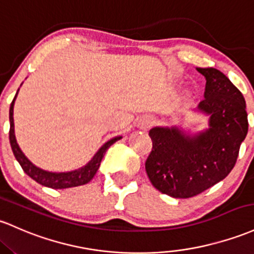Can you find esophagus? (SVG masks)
<instances>
[{
	"label": "esophagus",
	"mask_w": 254,
	"mask_h": 254,
	"mask_svg": "<svg viewBox=\"0 0 254 254\" xmlns=\"http://www.w3.org/2000/svg\"><path fill=\"white\" fill-rule=\"evenodd\" d=\"M153 125V119L148 116H144L140 118V121L137 123V127L142 130H147L148 127H150Z\"/></svg>",
	"instance_id": "1"
}]
</instances>
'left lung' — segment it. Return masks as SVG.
<instances>
[{
    "instance_id": "1",
    "label": "left lung",
    "mask_w": 254,
    "mask_h": 254,
    "mask_svg": "<svg viewBox=\"0 0 254 254\" xmlns=\"http://www.w3.org/2000/svg\"><path fill=\"white\" fill-rule=\"evenodd\" d=\"M196 69L206 78L204 99L197 110L210 116L208 129L194 136L176 127L149 130L153 147L146 172L150 183L178 199L195 196L224 180L249 131L241 91L218 69Z\"/></svg>"
}]
</instances>
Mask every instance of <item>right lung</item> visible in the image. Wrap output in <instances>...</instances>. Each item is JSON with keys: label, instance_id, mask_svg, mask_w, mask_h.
Returning <instances> with one entry per match:
<instances>
[{"label": "right lung", "instance_id": "right-lung-1", "mask_svg": "<svg viewBox=\"0 0 254 254\" xmlns=\"http://www.w3.org/2000/svg\"><path fill=\"white\" fill-rule=\"evenodd\" d=\"M18 95V93H16ZM16 95L14 96L12 104H10L9 108V123H10V129H9V142L10 147H12L13 154L15 157L18 163L20 164V166L23 168L24 172L32 178L33 181H36L40 185L48 187V188L53 189H65V188H71V187H78L83 186L85 183L90 182L93 180V177L95 176L96 171L100 168V164H101L102 158H104L106 150L110 148L111 146L116 141L121 140L122 136H117V137L112 138V140L107 141L104 146L101 147L96 152V154L94 155L93 159L89 161L86 165L83 168L74 170V171L69 172H49L44 171L37 166H35L31 161L29 160L23 152H21L20 147L16 143L15 133H14V119H13V110H14V101H15Z\"/></svg>", "mask_w": 254, "mask_h": 254}]
</instances>
